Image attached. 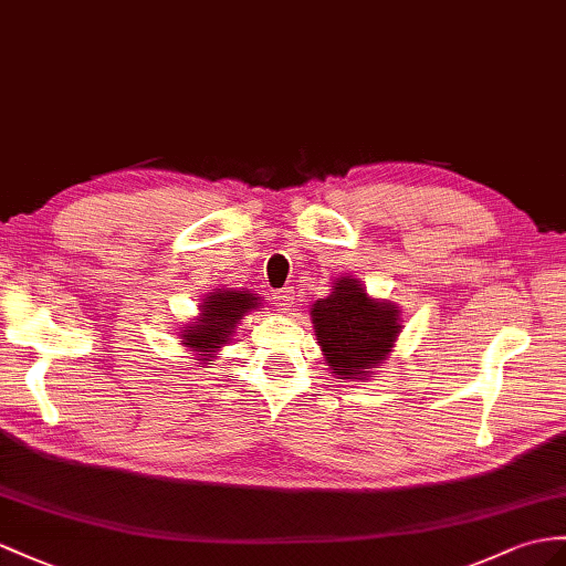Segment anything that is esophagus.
<instances>
[{"instance_id": "esophagus-1", "label": "esophagus", "mask_w": 566, "mask_h": 566, "mask_svg": "<svg viewBox=\"0 0 566 566\" xmlns=\"http://www.w3.org/2000/svg\"><path fill=\"white\" fill-rule=\"evenodd\" d=\"M271 302L275 307H279L281 312H291L295 307V291H291V287H283V291H275L271 295Z\"/></svg>"}]
</instances>
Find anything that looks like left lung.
<instances>
[{
    "label": "left lung",
    "mask_w": 566,
    "mask_h": 566,
    "mask_svg": "<svg viewBox=\"0 0 566 566\" xmlns=\"http://www.w3.org/2000/svg\"><path fill=\"white\" fill-rule=\"evenodd\" d=\"M314 336L336 379L365 381L394 353L401 334V310L371 297L360 279L340 275L331 295L312 305Z\"/></svg>",
    "instance_id": "8db88e82"
}]
</instances>
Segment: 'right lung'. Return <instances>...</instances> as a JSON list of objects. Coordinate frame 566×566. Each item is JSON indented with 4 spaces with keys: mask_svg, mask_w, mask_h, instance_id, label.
I'll return each instance as SVG.
<instances>
[{
    "mask_svg": "<svg viewBox=\"0 0 566 566\" xmlns=\"http://www.w3.org/2000/svg\"><path fill=\"white\" fill-rule=\"evenodd\" d=\"M261 307V300L247 287H216L199 302V316L179 326V343L195 355L199 367L213 365L220 348L228 346L238 334L244 314Z\"/></svg>",
    "mask_w": 566,
    "mask_h": 566,
    "instance_id": "add662e5",
    "label": "right lung"
}]
</instances>
